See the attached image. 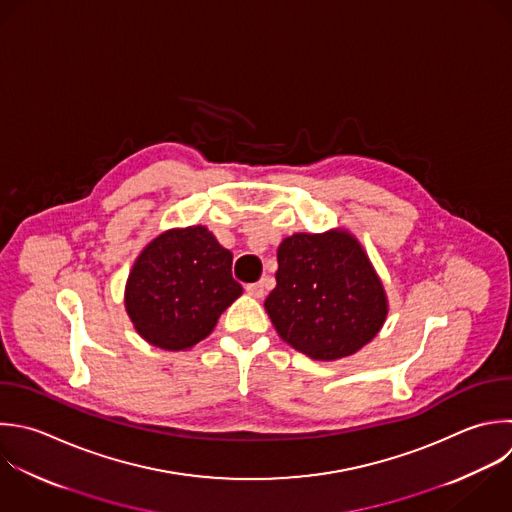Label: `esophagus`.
Listing matches in <instances>:
<instances>
[{"label": "esophagus", "instance_id": "esophagus-1", "mask_svg": "<svg viewBox=\"0 0 512 512\" xmlns=\"http://www.w3.org/2000/svg\"><path fill=\"white\" fill-rule=\"evenodd\" d=\"M246 292H248L250 296H254V298H264V294H266V286H264V282L248 284V286H246Z\"/></svg>", "mask_w": 512, "mask_h": 512}]
</instances>
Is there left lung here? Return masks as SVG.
<instances>
[{
    "instance_id": "1",
    "label": "left lung",
    "mask_w": 512,
    "mask_h": 512,
    "mask_svg": "<svg viewBox=\"0 0 512 512\" xmlns=\"http://www.w3.org/2000/svg\"><path fill=\"white\" fill-rule=\"evenodd\" d=\"M264 308L286 344L332 362L356 354L380 332L388 296L358 238L332 228L282 240L276 288Z\"/></svg>"
}]
</instances>
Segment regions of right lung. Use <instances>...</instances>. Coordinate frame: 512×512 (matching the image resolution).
Listing matches in <instances>:
<instances>
[{
  "label": "right lung",
  "instance_id": "obj_1",
  "mask_svg": "<svg viewBox=\"0 0 512 512\" xmlns=\"http://www.w3.org/2000/svg\"><path fill=\"white\" fill-rule=\"evenodd\" d=\"M242 296L232 252L202 224L160 232L138 254L124 290L134 330L162 350H190Z\"/></svg>",
  "mask_w": 512,
  "mask_h": 512
}]
</instances>
